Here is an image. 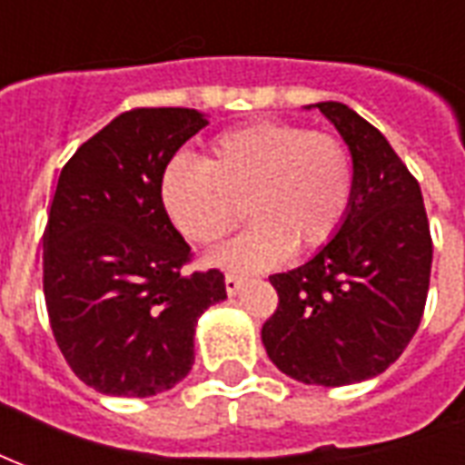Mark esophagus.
I'll use <instances>...</instances> for the list:
<instances>
[{
	"mask_svg": "<svg viewBox=\"0 0 465 465\" xmlns=\"http://www.w3.org/2000/svg\"><path fill=\"white\" fill-rule=\"evenodd\" d=\"M225 290H228L230 297H235V294L242 290V277H237V274H225Z\"/></svg>",
	"mask_w": 465,
	"mask_h": 465,
	"instance_id": "1",
	"label": "esophagus"
}]
</instances>
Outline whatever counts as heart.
I'll list each match as a JSON object with an SVG mask.
<instances>
[{
  "label": "heart",
  "mask_w": 465,
  "mask_h": 465,
  "mask_svg": "<svg viewBox=\"0 0 465 465\" xmlns=\"http://www.w3.org/2000/svg\"><path fill=\"white\" fill-rule=\"evenodd\" d=\"M354 198V163L337 135L304 125H242L210 143L205 163L173 158L161 175V203L195 245H213L245 215L252 225L210 255L235 272L274 267L290 250L327 245Z\"/></svg>",
  "instance_id": "b5f03b06"
}]
</instances>
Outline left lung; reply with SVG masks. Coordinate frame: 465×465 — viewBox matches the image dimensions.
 Here are the masks:
<instances>
[{
	"mask_svg": "<svg viewBox=\"0 0 465 465\" xmlns=\"http://www.w3.org/2000/svg\"><path fill=\"white\" fill-rule=\"evenodd\" d=\"M314 108L349 145L354 198L317 255L270 277L280 304L262 324V344L297 381L347 386L386 371L416 334L433 245L421 188L384 135L344 104Z\"/></svg>",
	"mask_w": 465,
	"mask_h": 465,
	"instance_id": "obj_1",
	"label": "left lung"
}]
</instances>
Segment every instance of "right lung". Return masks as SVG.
Wrapping results in <instances>:
<instances>
[{
    "instance_id": "obj_1",
    "label": "right lung",
    "mask_w": 465,
    "mask_h": 465,
    "mask_svg": "<svg viewBox=\"0 0 465 465\" xmlns=\"http://www.w3.org/2000/svg\"><path fill=\"white\" fill-rule=\"evenodd\" d=\"M205 125L195 108H134L61 168L44 297L71 371L101 394L143 399L183 381L198 317L228 297L220 270H183L191 245L161 203L163 168Z\"/></svg>"
}]
</instances>
